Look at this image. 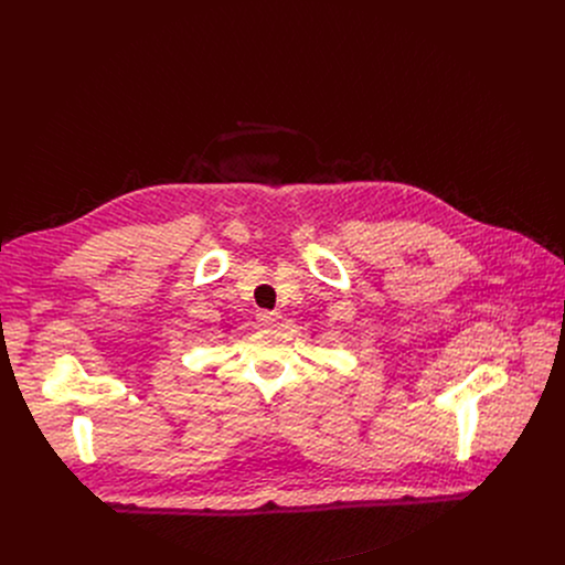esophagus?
Segmentation results:
<instances>
[{
	"label": "esophagus",
	"instance_id": "obj_1",
	"mask_svg": "<svg viewBox=\"0 0 565 565\" xmlns=\"http://www.w3.org/2000/svg\"><path fill=\"white\" fill-rule=\"evenodd\" d=\"M257 319H259L262 327H275L277 321H279V312H275V310H262V312L257 315Z\"/></svg>",
	"mask_w": 565,
	"mask_h": 565
}]
</instances>
